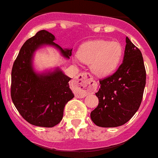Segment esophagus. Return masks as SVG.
I'll return each instance as SVG.
<instances>
[{
  "label": "esophagus",
  "mask_w": 158,
  "mask_h": 158,
  "mask_svg": "<svg viewBox=\"0 0 158 158\" xmlns=\"http://www.w3.org/2000/svg\"><path fill=\"white\" fill-rule=\"evenodd\" d=\"M75 87V96L79 98L85 97L87 94L93 92L96 89V83L89 73L83 72L77 75L73 81Z\"/></svg>",
  "instance_id": "1"
}]
</instances>
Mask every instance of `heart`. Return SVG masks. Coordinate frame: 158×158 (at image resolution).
<instances>
[{"label":"heart","instance_id":"heart-1","mask_svg":"<svg viewBox=\"0 0 158 158\" xmlns=\"http://www.w3.org/2000/svg\"><path fill=\"white\" fill-rule=\"evenodd\" d=\"M124 48L117 41H95L83 45L78 53L79 59L90 64L98 76H106L116 71L121 62Z\"/></svg>","mask_w":158,"mask_h":158}]
</instances>
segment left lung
Segmentation results:
<instances>
[{"label":"left lung","mask_w":158,"mask_h":158,"mask_svg":"<svg viewBox=\"0 0 158 158\" xmlns=\"http://www.w3.org/2000/svg\"><path fill=\"white\" fill-rule=\"evenodd\" d=\"M146 81L142 54L128 37L124 61L116 72L99 80L97 108L91 119L97 126H121L139 109Z\"/></svg>","instance_id":"left-lung-1"}]
</instances>
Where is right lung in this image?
Returning a JSON list of instances; mask_svg holds the SVG:
<instances>
[{"label": "right lung", "instance_id": "add662e5", "mask_svg": "<svg viewBox=\"0 0 158 158\" xmlns=\"http://www.w3.org/2000/svg\"><path fill=\"white\" fill-rule=\"evenodd\" d=\"M55 37L45 30L29 38L14 61L11 74V98L21 116L35 126L52 128L62 120L65 105L74 97L69 87L71 78L60 69L37 73L33 67L34 52L42 46H52L70 59L72 49H63Z\"/></svg>", "mask_w": 158, "mask_h": 158}]
</instances>
